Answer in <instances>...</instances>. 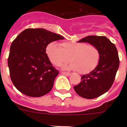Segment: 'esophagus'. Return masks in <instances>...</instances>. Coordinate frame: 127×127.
<instances>
[{
    "label": "esophagus",
    "instance_id": "obj_1",
    "mask_svg": "<svg viewBox=\"0 0 127 127\" xmlns=\"http://www.w3.org/2000/svg\"><path fill=\"white\" fill-rule=\"evenodd\" d=\"M61 73L62 74L65 75V76H69L70 74H71L70 72H61Z\"/></svg>",
    "mask_w": 127,
    "mask_h": 127
}]
</instances>
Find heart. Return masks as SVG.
<instances>
[{"label":"heart","instance_id":"obj_1","mask_svg":"<svg viewBox=\"0 0 127 127\" xmlns=\"http://www.w3.org/2000/svg\"><path fill=\"white\" fill-rule=\"evenodd\" d=\"M46 53L53 64L60 66L70 60L67 67L81 74L88 73L97 67L100 53L97 47L85 42H64L60 46L55 42L47 46Z\"/></svg>","mask_w":127,"mask_h":127}]
</instances>
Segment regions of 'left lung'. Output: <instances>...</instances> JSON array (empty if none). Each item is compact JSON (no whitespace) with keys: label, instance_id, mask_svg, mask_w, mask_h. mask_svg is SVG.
Here are the masks:
<instances>
[{"label":"left lung","instance_id":"obj_1","mask_svg":"<svg viewBox=\"0 0 127 127\" xmlns=\"http://www.w3.org/2000/svg\"><path fill=\"white\" fill-rule=\"evenodd\" d=\"M79 42H88L99 50L100 58L98 65L90 73L83 75L79 84L74 86L81 97L95 98L107 92L114 83L120 65L117 49L105 36L90 35Z\"/></svg>","mask_w":127,"mask_h":127}]
</instances>
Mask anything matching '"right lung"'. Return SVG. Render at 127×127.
Listing matches in <instances>:
<instances>
[{
	"instance_id": "obj_1",
	"label": "right lung",
	"mask_w": 127,
	"mask_h": 127,
	"mask_svg": "<svg viewBox=\"0 0 127 127\" xmlns=\"http://www.w3.org/2000/svg\"><path fill=\"white\" fill-rule=\"evenodd\" d=\"M64 39L60 35L44 29H27L13 41L7 64L11 79L16 89L32 97L51 90L59 72L46 53L51 42Z\"/></svg>"
}]
</instances>
